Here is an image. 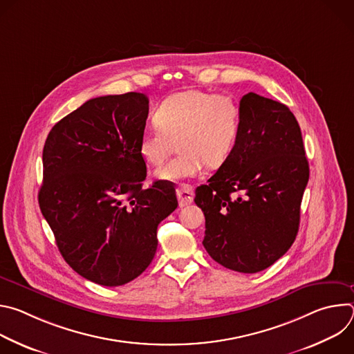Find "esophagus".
<instances>
[{
  "instance_id": "34e87169",
  "label": "esophagus",
  "mask_w": 354,
  "mask_h": 354,
  "mask_svg": "<svg viewBox=\"0 0 354 354\" xmlns=\"http://www.w3.org/2000/svg\"><path fill=\"white\" fill-rule=\"evenodd\" d=\"M176 194H178V198H179V205L180 206H187L190 205L193 201V197H194V192H193V187L189 186V185H179L178 189H176Z\"/></svg>"
}]
</instances>
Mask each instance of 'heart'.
Wrapping results in <instances>:
<instances>
[{"label": "heart", "mask_w": 354, "mask_h": 354, "mask_svg": "<svg viewBox=\"0 0 354 354\" xmlns=\"http://www.w3.org/2000/svg\"><path fill=\"white\" fill-rule=\"evenodd\" d=\"M154 126L140 137L141 158L151 167H160L178 142L179 156L157 171L162 180L193 178L206 164H224L241 134V111L235 100L223 93L201 89L176 92L157 108Z\"/></svg>", "instance_id": "1"}]
</instances>
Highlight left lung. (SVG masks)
Returning <instances> with one entry per match:
<instances>
[{
  "label": "left lung",
  "mask_w": 354,
  "mask_h": 354,
  "mask_svg": "<svg viewBox=\"0 0 354 354\" xmlns=\"http://www.w3.org/2000/svg\"><path fill=\"white\" fill-rule=\"evenodd\" d=\"M241 134L230 158L196 189L206 217L203 246L227 269L257 273L292 245L310 178L297 119L277 100L249 92L239 102Z\"/></svg>",
  "instance_id": "left-lung-1"
}]
</instances>
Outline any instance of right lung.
<instances>
[{
	"instance_id": "right-lung-1",
	"label": "right lung",
	"mask_w": 354,
	"mask_h": 354,
	"mask_svg": "<svg viewBox=\"0 0 354 354\" xmlns=\"http://www.w3.org/2000/svg\"><path fill=\"white\" fill-rule=\"evenodd\" d=\"M147 116L144 93L93 97L56 123L43 147L40 212L64 261L100 286H123L148 268L158 224L178 207L172 185L142 187Z\"/></svg>"
}]
</instances>
